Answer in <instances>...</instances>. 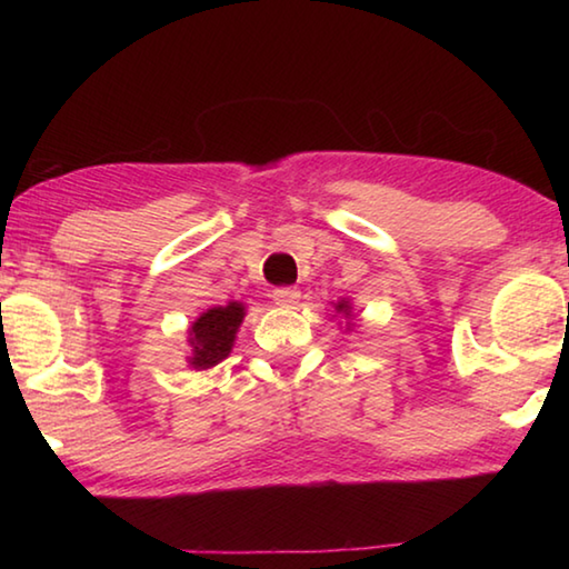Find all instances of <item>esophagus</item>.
<instances>
[{
  "label": "esophagus",
  "mask_w": 569,
  "mask_h": 569,
  "mask_svg": "<svg viewBox=\"0 0 569 569\" xmlns=\"http://www.w3.org/2000/svg\"><path fill=\"white\" fill-rule=\"evenodd\" d=\"M298 298H301V291L291 286H281L273 291V303L281 306V308H293L298 303Z\"/></svg>",
  "instance_id": "esophagus-1"
}]
</instances>
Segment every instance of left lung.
<instances>
[{"label": "left lung", "instance_id": "obj_1", "mask_svg": "<svg viewBox=\"0 0 569 569\" xmlns=\"http://www.w3.org/2000/svg\"><path fill=\"white\" fill-rule=\"evenodd\" d=\"M333 311L341 316V321H343V329L346 331H353V319H356V313H353V306H351V301L349 298H341V301H336L333 303Z\"/></svg>", "mask_w": 569, "mask_h": 569}]
</instances>
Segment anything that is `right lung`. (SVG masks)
Here are the masks:
<instances>
[{"mask_svg":"<svg viewBox=\"0 0 569 569\" xmlns=\"http://www.w3.org/2000/svg\"><path fill=\"white\" fill-rule=\"evenodd\" d=\"M246 319V303L228 301L213 306L198 316L188 329V366L196 371H208L228 359L233 351L236 333Z\"/></svg>","mask_w":569,"mask_h":569,"instance_id":"right-lung-1","label":"right lung"}]
</instances>
